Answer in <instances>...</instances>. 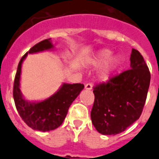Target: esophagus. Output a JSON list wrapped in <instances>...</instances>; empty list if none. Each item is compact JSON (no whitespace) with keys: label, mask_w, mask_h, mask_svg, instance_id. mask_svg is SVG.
I'll use <instances>...</instances> for the list:
<instances>
[{"label":"esophagus","mask_w":159,"mask_h":159,"mask_svg":"<svg viewBox=\"0 0 159 159\" xmlns=\"http://www.w3.org/2000/svg\"><path fill=\"white\" fill-rule=\"evenodd\" d=\"M92 86H93V85H92V83H86V85H85V88H86V90H91L92 89Z\"/></svg>","instance_id":"esophagus-1"}]
</instances>
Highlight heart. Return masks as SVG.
I'll return each mask as SVG.
<instances>
[{
  "label": "heart",
  "instance_id": "heart-1",
  "mask_svg": "<svg viewBox=\"0 0 159 159\" xmlns=\"http://www.w3.org/2000/svg\"><path fill=\"white\" fill-rule=\"evenodd\" d=\"M112 52L108 49H103L101 50L98 54L96 55V57H94V60L92 61V63L94 65H101L102 64L106 63L107 61H108L111 57ZM119 64V58L118 57H114L111 60L109 61V62L105 65V67L102 69L101 71V78L102 80H107L110 77L111 74L113 73L116 68L117 67V65Z\"/></svg>",
  "mask_w": 159,
  "mask_h": 159
}]
</instances>
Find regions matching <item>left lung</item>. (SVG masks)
I'll use <instances>...</instances> for the list:
<instances>
[{
	"label": "left lung",
	"mask_w": 159,
	"mask_h": 159,
	"mask_svg": "<svg viewBox=\"0 0 159 159\" xmlns=\"http://www.w3.org/2000/svg\"><path fill=\"white\" fill-rule=\"evenodd\" d=\"M131 69L109 77L93 87L94 101L90 117L103 135L124 132L141 116L150 82V73L143 57L132 50Z\"/></svg>",
	"instance_id": "8db88e82"
}]
</instances>
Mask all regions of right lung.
Instances as JSON below:
<instances>
[{
	"label": "right lung",
	"mask_w": 159,
	"mask_h": 159,
	"mask_svg": "<svg viewBox=\"0 0 159 159\" xmlns=\"http://www.w3.org/2000/svg\"><path fill=\"white\" fill-rule=\"evenodd\" d=\"M50 39H47L36 43L21 58L13 89L14 103L22 120L34 130L42 132L51 131L61 126L70 105L84 88V85L81 83L64 84L54 95L40 102H29L22 98L19 89L22 61L27 53L38 52L52 48V44Z\"/></svg>",
	"instance_id": "obj_1"
}]
</instances>
